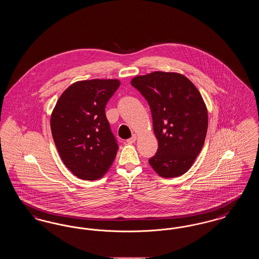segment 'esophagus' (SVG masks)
<instances>
[{
  "label": "esophagus",
  "instance_id": "obj_1",
  "mask_svg": "<svg viewBox=\"0 0 259 259\" xmlns=\"http://www.w3.org/2000/svg\"><path fill=\"white\" fill-rule=\"evenodd\" d=\"M136 140H137V136L133 135L130 139H128V140L126 141V143H127V144H133V143H135Z\"/></svg>",
  "mask_w": 259,
  "mask_h": 259
}]
</instances>
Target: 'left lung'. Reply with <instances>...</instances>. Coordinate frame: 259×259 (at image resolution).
I'll list each match as a JSON object with an SVG mask.
<instances>
[{"label": "left lung", "mask_w": 259, "mask_h": 259, "mask_svg": "<svg viewBox=\"0 0 259 259\" xmlns=\"http://www.w3.org/2000/svg\"><path fill=\"white\" fill-rule=\"evenodd\" d=\"M148 101L158 149L148 163L163 178L187 172L204 146L208 111L195 85L183 74L153 72L131 80Z\"/></svg>", "instance_id": "obj_1"}]
</instances>
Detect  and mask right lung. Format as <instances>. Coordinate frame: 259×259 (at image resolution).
Listing matches in <instances>:
<instances>
[{
	"instance_id": "1",
	"label": "right lung",
	"mask_w": 259,
	"mask_h": 259,
	"mask_svg": "<svg viewBox=\"0 0 259 259\" xmlns=\"http://www.w3.org/2000/svg\"><path fill=\"white\" fill-rule=\"evenodd\" d=\"M119 85L118 79L74 82L62 93L52 111L53 141L63 163L78 179L102 178L116 156L118 145L105 108Z\"/></svg>"
}]
</instances>
